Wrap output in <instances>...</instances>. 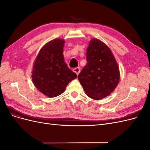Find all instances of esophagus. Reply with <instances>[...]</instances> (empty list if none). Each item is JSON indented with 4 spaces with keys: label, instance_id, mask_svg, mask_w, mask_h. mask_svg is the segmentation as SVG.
<instances>
[{
    "label": "esophagus",
    "instance_id": "34e87169",
    "mask_svg": "<svg viewBox=\"0 0 150 150\" xmlns=\"http://www.w3.org/2000/svg\"><path fill=\"white\" fill-rule=\"evenodd\" d=\"M80 71H81V69H80V67H76V68H74V69H73V71L75 72V73H76L77 75H78V74H79Z\"/></svg>",
    "mask_w": 150,
    "mask_h": 150
}]
</instances>
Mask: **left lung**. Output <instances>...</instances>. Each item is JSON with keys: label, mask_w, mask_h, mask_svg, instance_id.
<instances>
[{"label": "left lung", "mask_w": 150, "mask_h": 150, "mask_svg": "<svg viewBox=\"0 0 150 150\" xmlns=\"http://www.w3.org/2000/svg\"><path fill=\"white\" fill-rule=\"evenodd\" d=\"M87 63L78 78L85 93L96 100L110 95L118 84L120 74L113 54L100 40H91L86 52Z\"/></svg>", "instance_id": "left-lung-1"}]
</instances>
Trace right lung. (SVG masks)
Returning <instances> with one entry per match:
<instances>
[{"mask_svg": "<svg viewBox=\"0 0 150 150\" xmlns=\"http://www.w3.org/2000/svg\"><path fill=\"white\" fill-rule=\"evenodd\" d=\"M64 45L63 39L51 40L40 49L34 64L33 82L39 91L49 98L60 95L67 84L77 78L64 62Z\"/></svg>", "mask_w": 150, "mask_h": 150, "instance_id": "1", "label": "right lung"}]
</instances>
